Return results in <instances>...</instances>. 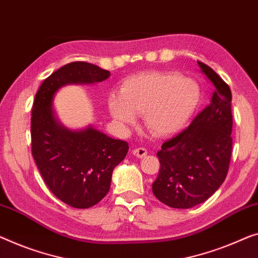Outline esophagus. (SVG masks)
I'll use <instances>...</instances> for the list:
<instances>
[{"mask_svg": "<svg viewBox=\"0 0 258 258\" xmlns=\"http://www.w3.org/2000/svg\"><path fill=\"white\" fill-rule=\"evenodd\" d=\"M133 155L139 157V159H142V157H145L146 155H147V149L144 148V147H139V148L133 149Z\"/></svg>", "mask_w": 258, "mask_h": 258, "instance_id": "34e87169", "label": "esophagus"}]
</instances>
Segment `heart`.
Here are the masks:
<instances>
[{"label":"heart","mask_w":258,"mask_h":258,"mask_svg":"<svg viewBox=\"0 0 258 258\" xmlns=\"http://www.w3.org/2000/svg\"><path fill=\"white\" fill-rule=\"evenodd\" d=\"M201 88L178 73L152 72L136 75L122 83L120 95L111 94L107 106L119 125H134L144 116L153 134L169 137L183 130L201 102Z\"/></svg>","instance_id":"heart-1"}]
</instances>
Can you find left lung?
<instances>
[{
    "label": "left lung",
    "mask_w": 258,
    "mask_h": 258,
    "mask_svg": "<svg viewBox=\"0 0 258 258\" xmlns=\"http://www.w3.org/2000/svg\"><path fill=\"white\" fill-rule=\"evenodd\" d=\"M197 62L213 87L210 104L156 154L161 168L153 194L174 209L207 201L224 183L232 155V92L212 68Z\"/></svg>",
    "instance_id": "obj_1"
}]
</instances>
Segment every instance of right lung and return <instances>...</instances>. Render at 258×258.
<instances>
[{
    "instance_id": "obj_1",
    "label": "right lung",
    "mask_w": 258,
    "mask_h": 258,
    "mask_svg": "<svg viewBox=\"0 0 258 258\" xmlns=\"http://www.w3.org/2000/svg\"><path fill=\"white\" fill-rule=\"evenodd\" d=\"M96 64L76 61L46 79L34 97L31 118L32 156L46 185L75 209L96 205L110 190L113 169L128 152L126 141L112 139L92 125L71 130L61 124L55 94L69 84H95L110 78Z\"/></svg>"
}]
</instances>
